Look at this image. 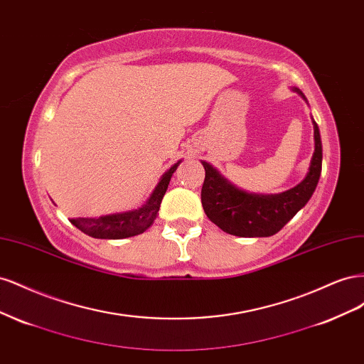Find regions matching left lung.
<instances>
[{
	"mask_svg": "<svg viewBox=\"0 0 364 364\" xmlns=\"http://www.w3.org/2000/svg\"><path fill=\"white\" fill-rule=\"evenodd\" d=\"M302 94V92H299ZM314 153L305 179L281 194H249L230 185L208 162H202L205 214L225 232L237 237H270L287 225L313 196L322 171V141L316 121Z\"/></svg>",
	"mask_w": 364,
	"mask_h": 364,
	"instance_id": "obj_1",
	"label": "left lung"
}]
</instances>
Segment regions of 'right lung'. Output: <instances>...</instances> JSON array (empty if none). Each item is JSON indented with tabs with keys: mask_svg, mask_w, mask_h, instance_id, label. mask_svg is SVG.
Segmentation results:
<instances>
[{
	"mask_svg": "<svg viewBox=\"0 0 364 364\" xmlns=\"http://www.w3.org/2000/svg\"><path fill=\"white\" fill-rule=\"evenodd\" d=\"M179 164L181 162L174 164L173 167L162 176L155 191L151 193L146 205H142L141 208L129 213L103 215L98 218H71L70 222L77 229H80L82 232L94 238L121 240L142 234L146 229H149L153 225V222H155L161 202L164 199V194L167 191L171 176L176 171V168H178Z\"/></svg>",
	"mask_w": 364,
	"mask_h": 364,
	"instance_id": "1",
	"label": "right lung"
}]
</instances>
